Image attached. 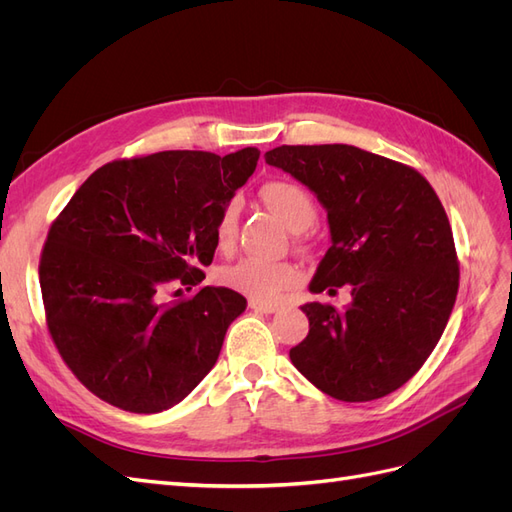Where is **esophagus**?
<instances>
[{
    "instance_id": "obj_1",
    "label": "esophagus",
    "mask_w": 512,
    "mask_h": 512,
    "mask_svg": "<svg viewBox=\"0 0 512 512\" xmlns=\"http://www.w3.org/2000/svg\"><path fill=\"white\" fill-rule=\"evenodd\" d=\"M250 307L254 309V312H258V314H275L277 309H280V305L267 303V301H258V299H250Z\"/></svg>"
}]
</instances>
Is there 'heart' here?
I'll return each mask as SVG.
<instances>
[{
	"instance_id": "obj_1",
	"label": "heart",
	"mask_w": 512,
	"mask_h": 512,
	"mask_svg": "<svg viewBox=\"0 0 512 512\" xmlns=\"http://www.w3.org/2000/svg\"><path fill=\"white\" fill-rule=\"evenodd\" d=\"M265 203L292 228L303 230L316 218V200L305 185L288 179H273L260 188ZM239 198H230L220 209L215 222V243L228 252L237 241L239 232ZM301 280L299 269L282 260H269L260 256H241L220 271V282L232 290L243 292L258 301H273Z\"/></svg>"
}]
</instances>
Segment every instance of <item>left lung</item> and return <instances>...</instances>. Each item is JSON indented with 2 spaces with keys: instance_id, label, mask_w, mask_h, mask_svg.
Returning a JSON list of instances; mask_svg holds the SVG:
<instances>
[{
  "instance_id": "8db88e82",
  "label": "left lung",
  "mask_w": 512,
  "mask_h": 512,
  "mask_svg": "<svg viewBox=\"0 0 512 512\" xmlns=\"http://www.w3.org/2000/svg\"><path fill=\"white\" fill-rule=\"evenodd\" d=\"M267 164L327 209L331 247L309 290L350 286L344 309L305 303L309 333L290 361L316 389L371 401L406 384L436 348L459 288L453 230L414 168L352 145H282Z\"/></svg>"
}]
</instances>
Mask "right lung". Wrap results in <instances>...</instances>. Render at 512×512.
Returning <instances> with one entry per match:
<instances>
[{"label": "right lung", "mask_w": 512, "mask_h": 512, "mask_svg": "<svg viewBox=\"0 0 512 512\" xmlns=\"http://www.w3.org/2000/svg\"><path fill=\"white\" fill-rule=\"evenodd\" d=\"M256 147L108 162L53 222L40 256L49 333L87 389L136 414L177 406L215 365L245 297L203 286L215 222L252 177Z\"/></svg>", "instance_id": "obj_1"}]
</instances>
